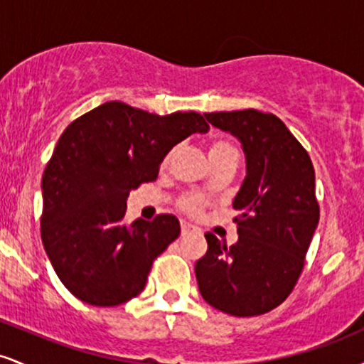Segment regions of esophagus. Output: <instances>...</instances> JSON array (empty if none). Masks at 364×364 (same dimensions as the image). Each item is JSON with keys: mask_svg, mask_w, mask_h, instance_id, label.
Listing matches in <instances>:
<instances>
[{"mask_svg": "<svg viewBox=\"0 0 364 364\" xmlns=\"http://www.w3.org/2000/svg\"><path fill=\"white\" fill-rule=\"evenodd\" d=\"M190 231H193V225L188 224V223H185V220H183V223H181V235L185 236V235H188V232H190Z\"/></svg>", "mask_w": 364, "mask_h": 364, "instance_id": "obj_1", "label": "esophagus"}]
</instances>
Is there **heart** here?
<instances>
[{"instance_id": "b5f03b06", "label": "heart", "mask_w": 364, "mask_h": 364, "mask_svg": "<svg viewBox=\"0 0 364 364\" xmlns=\"http://www.w3.org/2000/svg\"><path fill=\"white\" fill-rule=\"evenodd\" d=\"M228 152H236V147L225 140H214L210 145H208V157H215V156H220V154H228ZM179 205H181L183 210L188 212V214H198L203 207V200L202 196L198 195H186L183 196Z\"/></svg>"}]
</instances>
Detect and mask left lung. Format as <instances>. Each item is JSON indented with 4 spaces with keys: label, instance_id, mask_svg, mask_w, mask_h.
<instances>
[{
    "label": "left lung",
    "instance_id": "8db88e82",
    "mask_svg": "<svg viewBox=\"0 0 364 364\" xmlns=\"http://www.w3.org/2000/svg\"><path fill=\"white\" fill-rule=\"evenodd\" d=\"M215 128L241 141L246 178L232 207L237 241L228 246L207 232L196 262L200 294L217 310L255 316L274 310L294 289L318 225L315 169L303 145L272 112H205Z\"/></svg>",
    "mask_w": 364,
    "mask_h": 364
}]
</instances>
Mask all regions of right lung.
Here are the masks:
<instances>
[{
  "mask_svg": "<svg viewBox=\"0 0 364 364\" xmlns=\"http://www.w3.org/2000/svg\"><path fill=\"white\" fill-rule=\"evenodd\" d=\"M207 132L198 112L159 116L119 101L66 127L43 174L41 237L73 296L118 306L144 291L154 260L181 228L171 214L124 224L128 195L157 178L174 145Z\"/></svg>",
  "mask_w": 364,
  "mask_h": 364,
  "instance_id": "add662e5",
  "label": "right lung"
}]
</instances>
